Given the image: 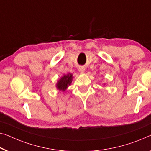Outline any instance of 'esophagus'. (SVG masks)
<instances>
[{"mask_svg":"<svg viewBox=\"0 0 151 151\" xmlns=\"http://www.w3.org/2000/svg\"><path fill=\"white\" fill-rule=\"evenodd\" d=\"M78 70H79L80 73H84L85 71V69L84 68V67H80V68L78 69Z\"/></svg>","mask_w":151,"mask_h":151,"instance_id":"1","label":"esophagus"}]
</instances>
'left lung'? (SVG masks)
Segmentation results:
<instances>
[{
  "label": "left lung",
  "instance_id": "left-lung-1",
  "mask_svg": "<svg viewBox=\"0 0 151 151\" xmlns=\"http://www.w3.org/2000/svg\"><path fill=\"white\" fill-rule=\"evenodd\" d=\"M104 85H105V84H104Z\"/></svg>",
  "mask_w": 151,
  "mask_h": 151
}]
</instances>
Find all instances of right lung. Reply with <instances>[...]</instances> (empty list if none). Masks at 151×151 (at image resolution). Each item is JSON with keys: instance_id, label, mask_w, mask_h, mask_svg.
<instances>
[{"instance_id": "1", "label": "right lung", "mask_w": 151, "mask_h": 151, "mask_svg": "<svg viewBox=\"0 0 151 151\" xmlns=\"http://www.w3.org/2000/svg\"><path fill=\"white\" fill-rule=\"evenodd\" d=\"M73 74L68 73L66 75H63L60 79H58L56 82V87L58 90L64 92L67 90L69 86H70L72 80H73Z\"/></svg>"}]
</instances>
